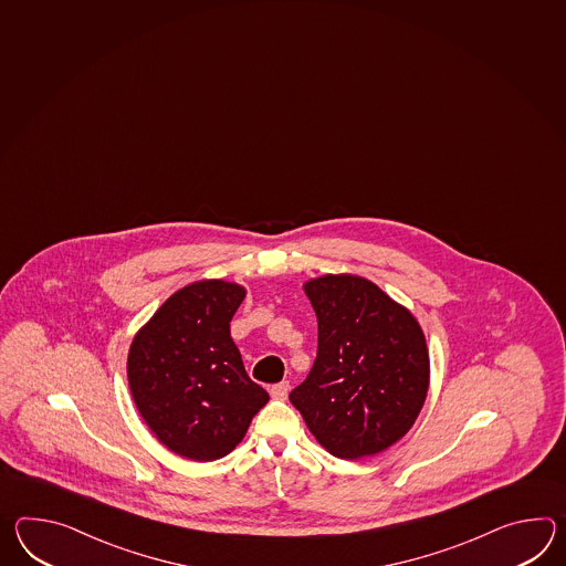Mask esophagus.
I'll return each instance as SVG.
<instances>
[{"label": "esophagus", "mask_w": 566, "mask_h": 566, "mask_svg": "<svg viewBox=\"0 0 566 566\" xmlns=\"http://www.w3.org/2000/svg\"><path fill=\"white\" fill-rule=\"evenodd\" d=\"M290 384L289 381H280V384H274L272 388H270V396L274 398V400H286V396H289Z\"/></svg>", "instance_id": "esophagus-1"}]
</instances>
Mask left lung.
Wrapping results in <instances>:
<instances>
[{
	"mask_svg": "<svg viewBox=\"0 0 566 566\" xmlns=\"http://www.w3.org/2000/svg\"><path fill=\"white\" fill-rule=\"evenodd\" d=\"M304 292L318 321V349L290 402L331 454L353 461L386 451L427 400L422 328L365 277L327 274L308 280Z\"/></svg>",
	"mask_w": 566,
	"mask_h": 566,
	"instance_id": "obj_1",
	"label": "left lung"
}]
</instances>
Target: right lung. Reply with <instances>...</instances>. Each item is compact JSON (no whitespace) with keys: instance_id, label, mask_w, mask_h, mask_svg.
<instances>
[{"instance_id":"right-lung-1","label":"right lung","mask_w":566,"mask_h":566,"mask_svg":"<svg viewBox=\"0 0 566 566\" xmlns=\"http://www.w3.org/2000/svg\"><path fill=\"white\" fill-rule=\"evenodd\" d=\"M245 289L201 280L175 292L139 328L127 355L132 398L156 439L190 461L238 447L270 400L245 374L229 323Z\"/></svg>"}]
</instances>
